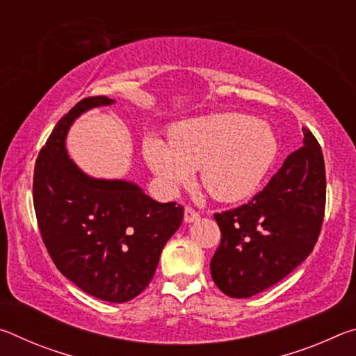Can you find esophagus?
<instances>
[{"instance_id":"1","label":"esophagus","mask_w":356,"mask_h":356,"mask_svg":"<svg viewBox=\"0 0 356 356\" xmlns=\"http://www.w3.org/2000/svg\"><path fill=\"white\" fill-rule=\"evenodd\" d=\"M200 220V213L196 210H193L191 207H185V213H184V221L185 222H195Z\"/></svg>"}]
</instances>
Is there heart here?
Returning <instances> with one entry per match:
<instances>
[{"label":"heart","instance_id":"b5f03b06","mask_svg":"<svg viewBox=\"0 0 356 356\" xmlns=\"http://www.w3.org/2000/svg\"><path fill=\"white\" fill-rule=\"evenodd\" d=\"M278 143L261 119L220 113L184 120L144 143V159L168 191L184 185L200 168L201 182L215 200L237 202L254 193L272 168Z\"/></svg>","mask_w":356,"mask_h":356}]
</instances>
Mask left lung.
Here are the masks:
<instances>
[{"label": "left lung", "mask_w": 356, "mask_h": 356, "mask_svg": "<svg viewBox=\"0 0 356 356\" xmlns=\"http://www.w3.org/2000/svg\"><path fill=\"white\" fill-rule=\"evenodd\" d=\"M284 160L267 186L245 206L215 213L221 231L210 261L222 293L248 298L275 286L314 250L325 212V163L314 135Z\"/></svg>", "instance_id": "obj_1"}]
</instances>
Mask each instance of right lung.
Segmentation results:
<instances>
[{
  "label": "right lung",
  "instance_id": "add662e5",
  "mask_svg": "<svg viewBox=\"0 0 356 356\" xmlns=\"http://www.w3.org/2000/svg\"><path fill=\"white\" fill-rule=\"evenodd\" d=\"M88 97L53 129L34 168L33 200L42 240L65 278L92 297L125 303L152 280L160 254L184 220V207L156 202L124 179L83 172L65 149L72 124L92 108Z\"/></svg>",
  "mask_w": 356,
  "mask_h": 356
}]
</instances>
